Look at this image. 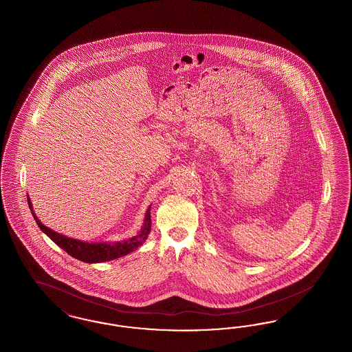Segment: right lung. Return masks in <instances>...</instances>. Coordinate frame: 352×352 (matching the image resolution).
Returning <instances> with one entry per match:
<instances>
[{"instance_id":"1","label":"right lung","mask_w":352,"mask_h":352,"mask_svg":"<svg viewBox=\"0 0 352 352\" xmlns=\"http://www.w3.org/2000/svg\"><path fill=\"white\" fill-rule=\"evenodd\" d=\"M29 201V207L33 212V207L30 199ZM151 207L146 211L145 215V221H144V227L141 230V232L133 236L132 239H128L125 241H118V243H84L76 239H71L66 237L63 234H58L55 231L50 230L49 227L43 226L38 218L34 215L35 221L38 223L39 228L50 237L51 240L59 245L63 251L67 252L69 256L84 261V263H102V261H111L118 257H122L125 254H129L131 252L137 250L140 245L144 244V241L146 240L148 234L151 232Z\"/></svg>"}]
</instances>
